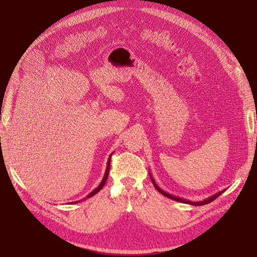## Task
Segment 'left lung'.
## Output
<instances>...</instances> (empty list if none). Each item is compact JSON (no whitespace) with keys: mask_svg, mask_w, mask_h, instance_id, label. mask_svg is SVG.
Wrapping results in <instances>:
<instances>
[{"mask_svg":"<svg viewBox=\"0 0 257 257\" xmlns=\"http://www.w3.org/2000/svg\"><path fill=\"white\" fill-rule=\"evenodd\" d=\"M150 178H151V181L153 182V184H154V186H155V189H157L161 194H163V195H165L166 197H168V198H170V199H174V200H176V201H179V203H183V204H189V205H192V206H203V205H207V204H209V203H211L212 200H214L215 198H217L219 197L222 193H224V191L225 190H223V191H220V192H217V193H215L214 195H212V196H210V197H208V198H206V199H204V200H201V201H192V200H188V199H183V198H181V197H177V196H175V195H172V194H169V193H167V192H165V191H163L160 186L155 183V181H154V179L152 178V176H151V174H150Z\"/></svg>","mask_w":257,"mask_h":257,"instance_id":"left-lung-1","label":"left lung"}]
</instances>
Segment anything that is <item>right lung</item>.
<instances>
[{"mask_svg": "<svg viewBox=\"0 0 257 257\" xmlns=\"http://www.w3.org/2000/svg\"><path fill=\"white\" fill-rule=\"evenodd\" d=\"M111 154H112V153H111ZM111 154L109 155V158H108V161H107V166H106V170H105V175H104V177H103V179H102V181H100V183L98 184V186H97L96 189L93 190L87 197L82 198L81 200L91 198L93 195H95L96 193H98L100 190H102V188H103V186L105 185V183H106V181H107V178H108V174H109V169H110V167H109V166H110V158H111ZM79 201H80V200H79ZM79 201H73L72 204H77V203H79Z\"/></svg>", "mask_w": 257, "mask_h": 257, "instance_id": "right-lung-1", "label": "right lung"}]
</instances>
